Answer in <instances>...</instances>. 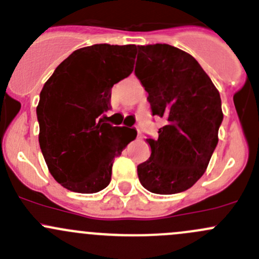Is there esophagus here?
<instances>
[{"label":"esophagus","instance_id":"obj_1","mask_svg":"<svg viewBox=\"0 0 259 259\" xmlns=\"http://www.w3.org/2000/svg\"><path fill=\"white\" fill-rule=\"evenodd\" d=\"M137 132H138V137H142V130L139 129V127H137Z\"/></svg>","mask_w":259,"mask_h":259}]
</instances>
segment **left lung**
<instances>
[{
    "instance_id": "8db88e82",
    "label": "left lung",
    "mask_w": 259,
    "mask_h": 259,
    "mask_svg": "<svg viewBox=\"0 0 259 259\" xmlns=\"http://www.w3.org/2000/svg\"><path fill=\"white\" fill-rule=\"evenodd\" d=\"M138 50L135 75L149 94L151 113L165 120L158 139H146L151 155L138 165V177L155 194L184 192L204 174L218 144L221 95L188 52L166 44Z\"/></svg>"
}]
</instances>
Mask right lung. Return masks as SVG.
Here are the masks:
<instances>
[{"label":"right lung","mask_w":259,"mask_h":259,"mask_svg":"<svg viewBox=\"0 0 259 259\" xmlns=\"http://www.w3.org/2000/svg\"><path fill=\"white\" fill-rule=\"evenodd\" d=\"M137 46H86L65 59L46 81L36 108L41 151L57 183L91 194L111 180L114 158L134 129L111 126L100 117L110 108L111 88L134 70ZM130 133H127V132Z\"/></svg>","instance_id":"1"}]
</instances>
